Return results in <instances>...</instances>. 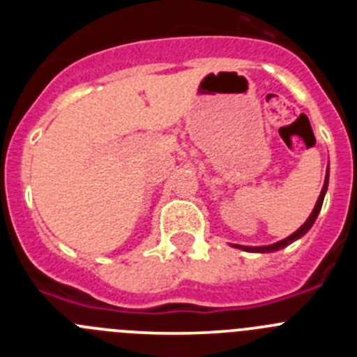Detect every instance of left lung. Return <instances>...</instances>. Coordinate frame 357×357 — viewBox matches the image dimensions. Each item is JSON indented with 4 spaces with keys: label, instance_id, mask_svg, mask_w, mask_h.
Here are the masks:
<instances>
[{
    "label": "left lung",
    "instance_id": "left-lung-1",
    "mask_svg": "<svg viewBox=\"0 0 357 357\" xmlns=\"http://www.w3.org/2000/svg\"><path fill=\"white\" fill-rule=\"evenodd\" d=\"M327 184H329V173H327V175H326V182H324V188H321V193H320V197H318V202H317V206H314L313 213H311V216H309L307 220H305L304 225H302L301 229L296 230V232H293L291 236H288V238L282 239V241L273 243V245H268V247H241V245H236V247L241 248V250H247V252H263V254H264V252L280 250V248L288 247L289 243H293V241H295V239L302 238V236H304L305 232H307V230L311 229V227H313L314 220H317L318 213H320L321 204H324V197H326V191H327Z\"/></svg>",
    "mask_w": 357,
    "mask_h": 357
}]
</instances>
